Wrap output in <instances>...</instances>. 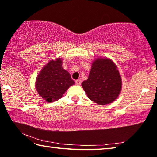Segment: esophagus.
<instances>
[{"label":"esophagus","mask_w":157,"mask_h":157,"mask_svg":"<svg viewBox=\"0 0 157 157\" xmlns=\"http://www.w3.org/2000/svg\"><path fill=\"white\" fill-rule=\"evenodd\" d=\"M81 79H77V80H75V83H76V85H81Z\"/></svg>","instance_id":"obj_1"}]
</instances>
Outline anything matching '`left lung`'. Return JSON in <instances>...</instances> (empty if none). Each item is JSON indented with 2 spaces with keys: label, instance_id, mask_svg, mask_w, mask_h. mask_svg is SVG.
Returning a JSON list of instances; mask_svg holds the SVG:
<instances>
[{
  "label": "left lung",
  "instance_id": "left-lung-1",
  "mask_svg": "<svg viewBox=\"0 0 157 157\" xmlns=\"http://www.w3.org/2000/svg\"><path fill=\"white\" fill-rule=\"evenodd\" d=\"M82 86L92 101L98 105H107L117 98L122 79L113 62L98 58L93 62L88 79L82 82Z\"/></svg>",
  "mask_w": 157,
  "mask_h": 157
}]
</instances>
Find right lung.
<instances>
[{"mask_svg": "<svg viewBox=\"0 0 157 157\" xmlns=\"http://www.w3.org/2000/svg\"><path fill=\"white\" fill-rule=\"evenodd\" d=\"M71 76L62 67L61 59L51 60L37 76L35 87L38 94L48 102L59 100L70 86L74 85Z\"/></svg>", "mask_w": 157, "mask_h": 157, "instance_id": "1", "label": "right lung"}]
</instances>
